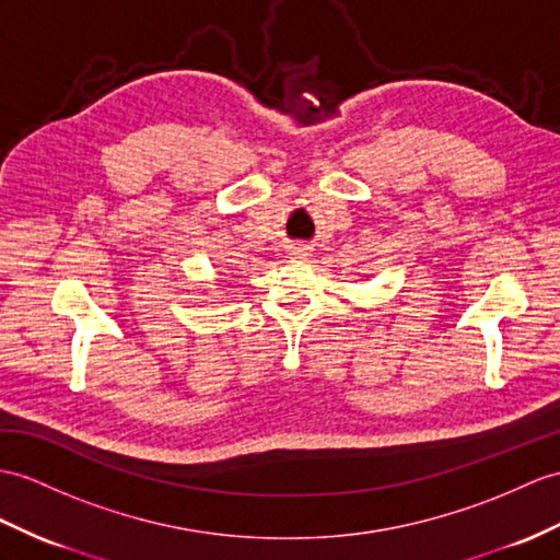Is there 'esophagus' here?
<instances>
[{"label":"esophagus","mask_w":560,"mask_h":560,"mask_svg":"<svg viewBox=\"0 0 560 560\" xmlns=\"http://www.w3.org/2000/svg\"><path fill=\"white\" fill-rule=\"evenodd\" d=\"M290 254H292L294 258H306V256H308V249H304V247H292Z\"/></svg>","instance_id":"1"}]
</instances>
